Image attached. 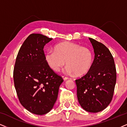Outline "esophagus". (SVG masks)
Returning <instances> with one entry per match:
<instances>
[{"label": "esophagus", "instance_id": "1", "mask_svg": "<svg viewBox=\"0 0 127 127\" xmlns=\"http://www.w3.org/2000/svg\"><path fill=\"white\" fill-rule=\"evenodd\" d=\"M62 78H63L64 81H66L68 79V77H67V76H62Z\"/></svg>", "mask_w": 127, "mask_h": 127}]
</instances>
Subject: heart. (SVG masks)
Wrapping results in <instances>:
<instances>
[{"label":"heart","instance_id":"heart-1","mask_svg":"<svg viewBox=\"0 0 127 127\" xmlns=\"http://www.w3.org/2000/svg\"><path fill=\"white\" fill-rule=\"evenodd\" d=\"M54 50H48L45 55L46 63L54 71H60L65 61L67 65L65 71L68 73H74L76 75H81L91 68L94 55L87 47L64 42L56 45Z\"/></svg>","mask_w":127,"mask_h":127}]
</instances>
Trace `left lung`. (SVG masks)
<instances>
[{"mask_svg": "<svg viewBox=\"0 0 127 127\" xmlns=\"http://www.w3.org/2000/svg\"><path fill=\"white\" fill-rule=\"evenodd\" d=\"M94 60L87 74L75 80L79 104L88 112H98L112 101L117 80L115 63L111 53L104 44L92 38Z\"/></svg>", "mask_w": 127, "mask_h": 127, "instance_id": "1", "label": "left lung"}]
</instances>
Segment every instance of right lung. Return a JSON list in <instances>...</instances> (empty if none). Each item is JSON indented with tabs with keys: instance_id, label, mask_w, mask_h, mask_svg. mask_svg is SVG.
<instances>
[{
	"instance_id": "obj_1",
	"label": "right lung",
	"mask_w": 127,
	"mask_h": 127,
	"mask_svg": "<svg viewBox=\"0 0 127 127\" xmlns=\"http://www.w3.org/2000/svg\"><path fill=\"white\" fill-rule=\"evenodd\" d=\"M52 39L42 34H31L20 47L14 67V84L20 104L36 115L52 109L64 81L45 59L43 48Z\"/></svg>"
}]
</instances>
